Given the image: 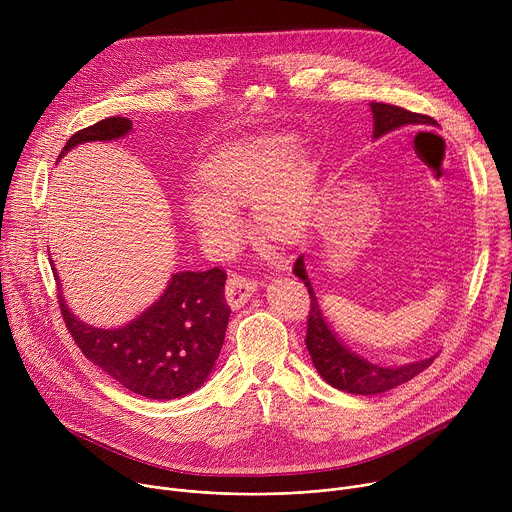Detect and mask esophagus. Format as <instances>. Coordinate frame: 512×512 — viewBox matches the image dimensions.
<instances>
[{"mask_svg": "<svg viewBox=\"0 0 512 512\" xmlns=\"http://www.w3.org/2000/svg\"><path fill=\"white\" fill-rule=\"evenodd\" d=\"M257 289V281L249 279L245 275L233 273L227 281V302L233 310H239L241 306H245L249 302V298L255 294Z\"/></svg>", "mask_w": 512, "mask_h": 512, "instance_id": "obj_1", "label": "esophagus"}]
</instances>
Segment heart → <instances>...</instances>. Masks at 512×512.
I'll list each match as a JSON object with an SVG mask.
<instances>
[{
	"mask_svg": "<svg viewBox=\"0 0 512 512\" xmlns=\"http://www.w3.org/2000/svg\"><path fill=\"white\" fill-rule=\"evenodd\" d=\"M202 192L186 204L190 225L212 247L237 237L233 208L253 206L259 237L275 247L302 241L314 218L318 168L289 135H255L212 152L198 168Z\"/></svg>",
	"mask_w": 512,
	"mask_h": 512,
	"instance_id": "b5f03b06",
	"label": "heart"
}]
</instances>
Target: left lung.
<instances>
[{
	"label": "left lung",
	"mask_w": 512,
	"mask_h": 512,
	"mask_svg": "<svg viewBox=\"0 0 512 512\" xmlns=\"http://www.w3.org/2000/svg\"><path fill=\"white\" fill-rule=\"evenodd\" d=\"M371 111L375 117V137H381L389 131H395L399 127L409 125H433L435 121L427 115L407 111L397 105L389 103H371ZM294 273L306 283L310 294V314H308V332H306V346L312 356V362L316 371L322 375V379L346 393L352 395H379L389 389H395L407 381H411L415 375H419L423 369H427L435 356L417 360L405 367L397 369H385L371 364L358 354L350 352L328 328L322 310L318 306L316 294L312 289V283L304 269V257H298L294 265Z\"/></svg>",
	"instance_id": "left-lung-1"
}]
</instances>
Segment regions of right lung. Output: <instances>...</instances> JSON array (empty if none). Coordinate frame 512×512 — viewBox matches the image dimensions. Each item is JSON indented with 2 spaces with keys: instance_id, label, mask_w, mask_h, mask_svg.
I'll list each match as a JSON object with an SVG mask.
<instances>
[{
  "instance_id": "1",
  "label": "right lung",
  "mask_w": 512,
  "mask_h": 512,
  "mask_svg": "<svg viewBox=\"0 0 512 512\" xmlns=\"http://www.w3.org/2000/svg\"><path fill=\"white\" fill-rule=\"evenodd\" d=\"M131 125L127 117H107L72 135L58 158L85 141L119 139ZM225 281L221 267L176 273L158 302L115 330L83 324L60 294L58 306L72 340L111 379L148 399H176L202 387L223 348L231 316Z\"/></svg>"
}]
</instances>
